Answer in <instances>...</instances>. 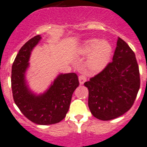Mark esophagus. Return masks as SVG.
Returning <instances> with one entry per match:
<instances>
[{
	"instance_id": "obj_1",
	"label": "esophagus",
	"mask_w": 147,
	"mask_h": 147,
	"mask_svg": "<svg viewBox=\"0 0 147 147\" xmlns=\"http://www.w3.org/2000/svg\"><path fill=\"white\" fill-rule=\"evenodd\" d=\"M86 81V77L85 75H81L79 76V83H80V85H83Z\"/></svg>"
}]
</instances>
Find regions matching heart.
Instances as JSON below:
<instances>
[{"mask_svg": "<svg viewBox=\"0 0 147 147\" xmlns=\"http://www.w3.org/2000/svg\"><path fill=\"white\" fill-rule=\"evenodd\" d=\"M78 53L87 55V67L93 72H100L107 66L112 54V47L106 40L92 39L80 47Z\"/></svg>", "mask_w": 147, "mask_h": 147, "instance_id": "1", "label": "heart"}]
</instances>
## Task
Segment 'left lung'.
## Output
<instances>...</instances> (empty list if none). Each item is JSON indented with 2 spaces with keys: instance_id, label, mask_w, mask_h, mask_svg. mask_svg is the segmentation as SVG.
<instances>
[{
  "instance_id": "left-lung-1",
  "label": "left lung",
  "mask_w": 147,
  "mask_h": 147,
  "mask_svg": "<svg viewBox=\"0 0 147 147\" xmlns=\"http://www.w3.org/2000/svg\"><path fill=\"white\" fill-rule=\"evenodd\" d=\"M84 85L90 111L98 119H113L131 108L140 88V74L134 52L125 41L118 37L113 61Z\"/></svg>"
}]
</instances>
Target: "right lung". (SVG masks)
<instances>
[{
  "mask_svg": "<svg viewBox=\"0 0 147 147\" xmlns=\"http://www.w3.org/2000/svg\"><path fill=\"white\" fill-rule=\"evenodd\" d=\"M41 38L40 35L31 38L20 50L11 68V89L14 102L22 114L37 125H47L64 119L79 81L73 72L60 74L45 93L36 95L29 89L26 72L31 51Z\"/></svg>",
  "mask_w": 147,
  "mask_h": 147,
  "instance_id": "add662e5",
  "label": "right lung"
}]
</instances>
